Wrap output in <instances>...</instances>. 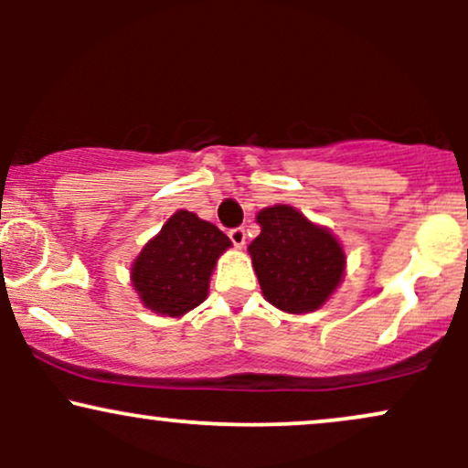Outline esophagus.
I'll list each match as a JSON object with an SVG mask.
<instances>
[{"label":"esophagus","instance_id":"1","mask_svg":"<svg viewBox=\"0 0 468 468\" xmlns=\"http://www.w3.org/2000/svg\"><path fill=\"white\" fill-rule=\"evenodd\" d=\"M229 238H230V241H233L235 246H238V249H241V246L246 244V229L244 227L230 229L229 230Z\"/></svg>","mask_w":468,"mask_h":468}]
</instances>
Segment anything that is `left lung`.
Returning <instances> with one entry per match:
<instances>
[{"mask_svg":"<svg viewBox=\"0 0 468 468\" xmlns=\"http://www.w3.org/2000/svg\"><path fill=\"white\" fill-rule=\"evenodd\" d=\"M257 222L261 233L250 241L249 252L268 302L292 314L324 305L346 268L335 235L286 204L260 211Z\"/></svg>","mask_w":468,"mask_h":468,"instance_id":"8db88e82","label":"left lung"}]
</instances>
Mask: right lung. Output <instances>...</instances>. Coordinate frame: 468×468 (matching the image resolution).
I'll use <instances>...</instances> for the list:
<instances>
[{
  "instance_id": "obj_1",
  "label": "right lung",
  "mask_w": 468,
  "mask_h": 468,
  "mask_svg": "<svg viewBox=\"0 0 468 468\" xmlns=\"http://www.w3.org/2000/svg\"><path fill=\"white\" fill-rule=\"evenodd\" d=\"M229 246L230 239L216 224L178 211L133 261L138 297L158 314L189 313L207 299L213 266Z\"/></svg>"
}]
</instances>
